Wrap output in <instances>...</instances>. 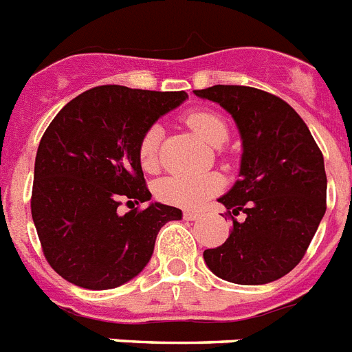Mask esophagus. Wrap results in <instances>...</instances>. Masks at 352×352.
I'll use <instances>...</instances> for the list:
<instances>
[{"instance_id":"1","label":"esophagus","mask_w":352,"mask_h":352,"mask_svg":"<svg viewBox=\"0 0 352 352\" xmlns=\"http://www.w3.org/2000/svg\"><path fill=\"white\" fill-rule=\"evenodd\" d=\"M199 217H201L199 212H190V210L183 212V219H185V221H197Z\"/></svg>"}]
</instances>
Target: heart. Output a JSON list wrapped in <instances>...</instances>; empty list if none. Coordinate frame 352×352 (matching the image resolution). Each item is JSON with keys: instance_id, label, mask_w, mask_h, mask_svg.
<instances>
[{"instance_id": "heart-1", "label": "heart", "mask_w": 352, "mask_h": 352, "mask_svg": "<svg viewBox=\"0 0 352 352\" xmlns=\"http://www.w3.org/2000/svg\"><path fill=\"white\" fill-rule=\"evenodd\" d=\"M185 122L201 140L210 146H221L226 142L230 135V126L221 113L213 110H194L185 116ZM162 126L151 124L142 133L137 146V155L144 170H155L158 164V149L162 140ZM222 187V182L217 174H197V176H185V174H173L165 176L156 183V197L167 205L179 206V208H197L208 197L217 194Z\"/></svg>"}]
</instances>
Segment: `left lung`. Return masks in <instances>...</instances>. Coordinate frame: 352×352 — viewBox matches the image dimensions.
Here are the masks:
<instances>
[{"label":"left lung","instance_id":"left-lung-1","mask_svg":"<svg viewBox=\"0 0 352 352\" xmlns=\"http://www.w3.org/2000/svg\"><path fill=\"white\" fill-rule=\"evenodd\" d=\"M194 94L221 104L242 139L240 179L219 203L246 213L226 242L203 256L213 274L239 285H265L305 256L326 212L324 156L299 113L265 90L213 85Z\"/></svg>","mask_w":352,"mask_h":352}]
</instances>
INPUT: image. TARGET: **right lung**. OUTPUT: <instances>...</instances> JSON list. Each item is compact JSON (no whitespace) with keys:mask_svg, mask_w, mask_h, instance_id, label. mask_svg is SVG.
Instances as JSON below:
<instances>
[{"mask_svg":"<svg viewBox=\"0 0 352 352\" xmlns=\"http://www.w3.org/2000/svg\"><path fill=\"white\" fill-rule=\"evenodd\" d=\"M187 92L101 85L69 101L47 126L35 156L32 217L47 263L69 283L107 290L151 260L165 222L182 210L151 203L119 215L122 201L151 199L137 146Z\"/></svg>","mask_w":352,"mask_h":352,"instance_id":"add662e5","label":"right lung"}]
</instances>
